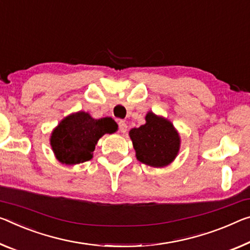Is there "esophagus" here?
Masks as SVG:
<instances>
[{
	"label": "esophagus",
	"instance_id": "1",
	"mask_svg": "<svg viewBox=\"0 0 250 250\" xmlns=\"http://www.w3.org/2000/svg\"><path fill=\"white\" fill-rule=\"evenodd\" d=\"M119 130H120L122 133L126 132V130H128V125L125 124V121H119Z\"/></svg>",
	"mask_w": 250,
	"mask_h": 250
}]
</instances>
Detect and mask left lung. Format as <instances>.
<instances>
[{"mask_svg":"<svg viewBox=\"0 0 250 250\" xmlns=\"http://www.w3.org/2000/svg\"><path fill=\"white\" fill-rule=\"evenodd\" d=\"M137 160L153 168H164L176 159L180 150L179 132L167 118L152 111L146 114V124L129 131Z\"/></svg>","mask_w":250,"mask_h":250,"instance_id":"1","label":"left lung"}]
</instances>
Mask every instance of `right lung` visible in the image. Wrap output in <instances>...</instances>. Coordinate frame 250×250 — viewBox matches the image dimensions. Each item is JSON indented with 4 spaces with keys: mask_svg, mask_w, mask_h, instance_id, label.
Instances as JSON below:
<instances>
[{
    "mask_svg": "<svg viewBox=\"0 0 250 250\" xmlns=\"http://www.w3.org/2000/svg\"><path fill=\"white\" fill-rule=\"evenodd\" d=\"M118 125L112 118L94 119L84 111L63 118L51 132L50 145L59 162L73 166L93 158L99 139L105 133H114Z\"/></svg>",
    "mask_w": 250,
    "mask_h": 250,
    "instance_id": "right-lung-1",
    "label": "right lung"
}]
</instances>
